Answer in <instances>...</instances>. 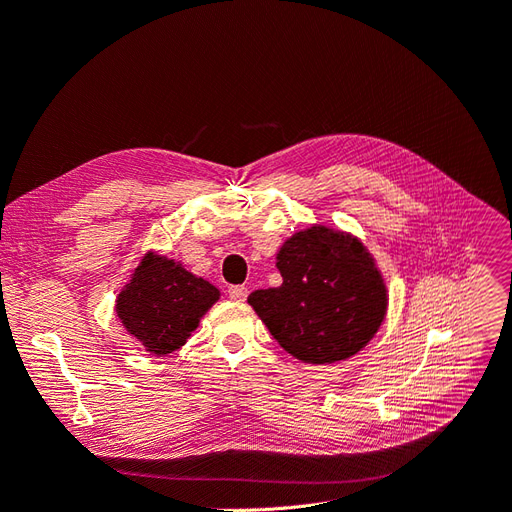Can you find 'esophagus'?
I'll use <instances>...</instances> for the list:
<instances>
[{"mask_svg": "<svg viewBox=\"0 0 512 512\" xmlns=\"http://www.w3.org/2000/svg\"><path fill=\"white\" fill-rule=\"evenodd\" d=\"M227 293H230V299H234V301H244L246 295H249V289H246V287H230V289H227Z\"/></svg>", "mask_w": 512, "mask_h": 512, "instance_id": "esophagus-1", "label": "esophagus"}]
</instances>
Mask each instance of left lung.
Wrapping results in <instances>:
<instances>
[{
    "instance_id": "left-lung-1",
    "label": "left lung",
    "mask_w": 512,
    "mask_h": 512,
    "mask_svg": "<svg viewBox=\"0 0 512 512\" xmlns=\"http://www.w3.org/2000/svg\"><path fill=\"white\" fill-rule=\"evenodd\" d=\"M282 285L249 306L297 361L333 365L361 352L384 325L388 287L361 238L314 223L276 253Z\"/></svg>"
}]
</instances>
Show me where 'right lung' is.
I'll list each match as a JSON object with an SVG mask.
<instances>
[{
    "label": "right lung",
    "instance_id": "1",
    "mask_svg": "<svg viewBox=\"0 0 512 512\" xmlns=\"http://www.w3.org/2000/svg\"><path fill=\"white\" fill-rule=\"evenodd\" d=\"M221 293L185 270L177 259L147 251L116 297V314L126 333L156 356L179 350L198 329Z\"/></svg>",
    "mask_w": 512,
    "mask_h": 512
}]
</instances>
